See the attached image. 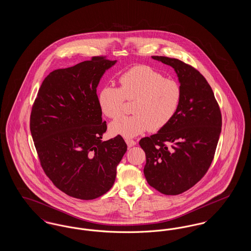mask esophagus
I'll return each instance as SVG.
<instances>
[{
	"instance_id": "34e87169",
	"label": "esophagus",
	"mask_w": 251,
	"mask_h": 251,
	"mask_svg": "<svg viewBox=\"0 0 251 251\" xmlns=\"http://www.w3.org/2000/svg\"><path fill=\"white\" fill-rule=\"evenodd\" d=\"M125 141H126V143H127L129 148H131V147H133V146H135V145H136V142H135L134 140H132V139H129V138H127Z\"/></svg>"
}]
</instances>
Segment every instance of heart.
Here are the masks:
<instances>
[{
  "mask_svg": "<svg viewBox=\"0 0 251 251\" xmlns=\"http://www.w3.org/2000/svg\"><path fill=\"white\" fill-rule=\"evenodd\" d=\"M120 88L105 85L98 93V104L110 119L120 117L125 99L134 100L130 117H122L109 125L113 135L133 137L150 129L157 131L170 122L181 100L179 84L146 65L134 66L120 76Z\"/></svg>",
  "mask_w": 251,
  "mask_h": 251,
  "instance_id": "1",
  "label": "heart"
}]
</instances>
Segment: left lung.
Instances as JSON below:
<instances>
[{
    "label": "left lung",
    "instance_id": "obj_1",
    "mask_svg": "<svg viewBox=\"0 0 251 251\" xmlns=\"http://www.w3.org/2000/svg\"><path fill=\"white\" fill-rule=\"evenodd\" d=\"M151 57L174 69L181 100L167 126L139 141L146 153L144 175L156 190L175 196L193 187L211 166L221 132V112L201 72L176 58Z\"/></svg>",
    "mask_w": 251,
    "mask_h": 251
}]
</instances>
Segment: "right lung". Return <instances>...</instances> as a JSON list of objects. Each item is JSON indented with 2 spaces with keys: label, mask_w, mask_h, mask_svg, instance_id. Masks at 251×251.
I'll return each mask as SVG.
<instances>
[{
  "label": "right lung",
  "mask_w": 251,
  "mask_h": 251,
  "mask_svg": "<svg viewBox=\"0 0 251 251\" xmlns=\"http://www.w3.org/2000/svg\"><path fill=\"white\" fill-rule=\"evenodd\" d=\"M116 63L94 56L50 72L32 108L30 130L41 167L58 189L76 199L94 200L109 191L127 151L120 135L101 140L107 126L97 87Z\"/></svg>",
  "instance_id": "obj_1"
}]
</instances>
